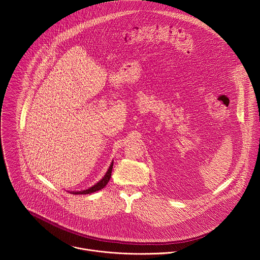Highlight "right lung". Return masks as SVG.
<instances>
[{
    "label": "right lung",
    "instance_id": "obj_1",
    "mask_svg": "<svg viewBox=\"0 0 260 260\" xmlns=\"http://www.w3.org/2000/svg\"><path fill=\"white\" fill-rule=\"evenodd\" d=\"M112 169H113V161L112 164H111V166L109 167L107 173L105 174V176L103 177V179L101 181H99L96 184H94L93 186L89 187L88 189H85V190H81V191H71V193L73 194H89V193H92V192H95V191H99L101 189H103L107 183L109 182L110 178H111V173H112Z\"/></svg>",
    "mask_w": 260,
    "mask_h": 260
}]
</instances>
